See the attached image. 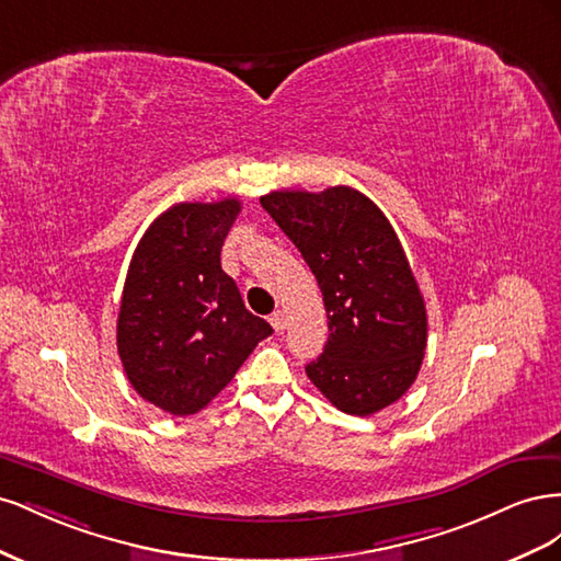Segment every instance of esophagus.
Listing matches in <instances>:
<instances>
[{"label":"esophagus","instance_id":"1","mask_svg":"<svg viewBox=\"0 0 561 561\" xmlns=\"http://www.w3.org/2000/svg\"><path fill=\"white\" fill-rule=\"evenodd\" d=\"M268 322H271V325H274V330H276V332H283V330H285V325H287V318H285V313H283V311H276V313H271Z\"/></svg>","mask_w":561,"mask_h":561}]
</instances>
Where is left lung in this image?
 <instances>
[{
	"label": "left lung",
	"mask_w": 561,
	"mask_h": 561,
	"mask_svg": "<svg viewBox=\"0 0 561 561\" xmlns=\"http://www.w3.org/2000/svg\"><path fill=\"white\" fill-rule=\"evenodd\" d=\"M309 264L330 336L307 375L336 410L369 416L400 400L421 369L428 316L386 215L351 186L260 198Z\"/></svg>",
	"instance_id": "left-lung-1"
}]
</instances>
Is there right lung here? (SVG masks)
Returning a JSON list of instances; mask_svg holds the SVG:
<instances>
[{
  "label": "right lung",
  "mask_w": 561,
  "mask_h": 561,
  "mask_svg": "<svg viewBox=\"0 0 561 561\" xmlns=\"http://www.w3.org/2000/svg\"><path fill=\"white\" fill-rule=\"evenodd\" d=\"M239 198L175 203L133 252L116 320L130 386L173 416L201 412L271 325L252 316L219 262Z\"/></svg>",
  "instance_id": "add662e5"
}]
</instances>
